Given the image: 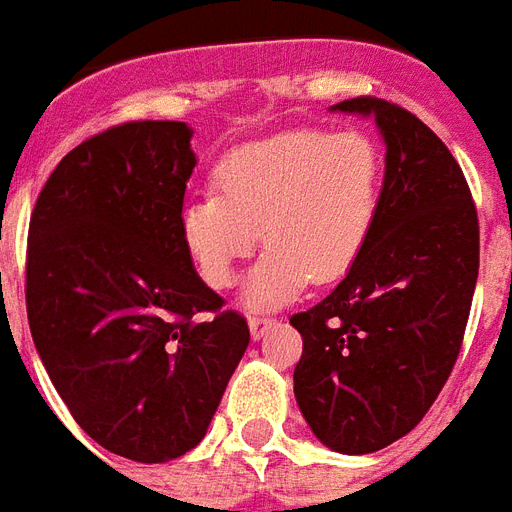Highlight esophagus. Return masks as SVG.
I'll return each mask as SVG.
<instances>
[{"label": "esophagus", "instance_id": "obj_1", "mask_svg": "<svg viewBox=\"0 0 512 512\" xmlns=\"http://www.w3.org/2000/svg\"><path fill=\"white\" fill-rule=\"evenodd\" d=\"M273 324H276V319H268V316H249V332H252L255 340H260Z\"/></svg>", "mask_w": 512, "mask_h": 512}]
</instances>
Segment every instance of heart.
<instances>
[{"instance_id": "b5f03b06", "label": "heart", "mask_w": 512, "mask_h": 512, "mask_svg": "<svg viewBox=\"0 0 512 512\" xmlns=\"http://www.w3.org/2000/svg\"><path fill=\"white\" fill-rule=\"evenodd\" d=\"M215 191L180 212L196 271L225 289L263 239L247 281L252 305H279L308 284H332L356 265L380 212L382 156L361 132L292 130L220 159ZM261 236H256V231Z\"/></svg>"}]
</instances>
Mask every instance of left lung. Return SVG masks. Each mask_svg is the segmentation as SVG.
<instances>
[{
    "mask_svg": "<svg viewBox=\"0 0 512 512\" xmlns=\"http://www.w3.org/2000/svg\"><path fill=\"white\" fill-rule=\"evenodd\" d=\"M374 114L388 154L372 239L319 305L292 316L300 412L321 444L369 454L406 436L449 380L478 279V212L444 140L412 111L350 98Z\"/></svg>",
    "mask_w": 512,
    "mask_h": 512,
    "instance_id": "obj_1",
    "label": "left lung"
}]
</instances>
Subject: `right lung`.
<instances>
[{
  "instance_id": "right-lung-1",
  "label": "right lung",
  "mask_w": 512,
  "mask_h": 512,
  "mask_svg": "<svg viewBox=\"0 0 512 512\" xmlns=\"http://www.w3.org/2000/svg\"><path fill=\"white\" fill-rule=\"evenodd\" d=\"M185 122H124L68 151L28 223L34 345L76 425L135 462L191 452L249 345L180 233Z\"/></svg>"
}]
</instances>
